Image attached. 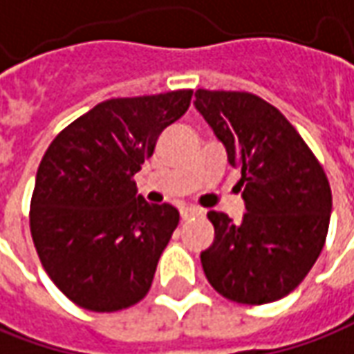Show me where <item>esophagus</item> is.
<instances>
[{
    "instance_id": "34e87169",
    "label": "esophagus",
    "mask_w": 354,
    "mask_h": 354,
    "mask_svg": "<svg viewBox=\"0 0 354 354\" xmlns=\"http://www.w3.org/2000/svg\"><path fill=\"white\" fill-rule=\"evenodd\" d=\"M180 215H182V218L186 221V218L189 217H196V215H201V211L196 207H182L180 209Z\"/></svg>"
}]
</instances>
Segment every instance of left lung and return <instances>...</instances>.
<instances>
[{"mask_svg":"<svg viewBox=\"0 0 354 354\" xmlns=\"http://www.w3.org/2000/svg\"><path fill=\"white\" fill-rule=\"evenodd\" d=\"M197 112L242 170V221L209 211L213 244L201 252L211 287L232 302L268 304L302 283L326 244L331 189L287 118L263 98L196 91Z\"/></svg>","mask_w":354,"mask_h":354,"instance_id":"obj_1","label":"left lung"}]
</instances>
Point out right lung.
Segmentation results:
<instances>
[{
	"mask_svg": "<svg viewBox=\"0 0 354 354\" xmlns=\"http://www.w3.org/2000/svg\"><path fill=\"white\" fill-rule=\"evenodd\" d=\"M192 95L104 100L69 124L40 160L30 232L46 273L77 306L116 312L149 292L180 213L145 201L133 174L186 114Z\"/></svg>",
	"mask_w": 354,
	"mask_h": 354,
	"instance_id": "obj_1",
	"label": "right lung"
}]
</instances>
